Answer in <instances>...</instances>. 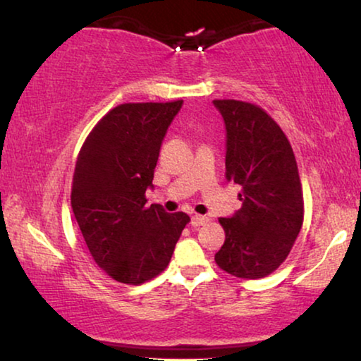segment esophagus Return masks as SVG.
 <instances>
[{
  "label": "esophagus",
  "instance_id": "1",
  "mask_svg": "<svg viewBox=\"0 0 361 361\" xmlns=\"http://www.w3.org/2000/svg\"><path fill=\"white\" fill-rule=\"evenodd\" d=\"M190 224H192V226H200V225H205V224H209V216H204V215H194V216H192Z\"/></svg>",
  "mask_w": 361,
  "mask_h": 361
}]
</instances>
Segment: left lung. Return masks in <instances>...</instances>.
<instances>
[{
	"label": "left lung",
	"mask_w": 361,
	"mask_h": 361,
	"mask_svg": "<svg viewBox=\"0 0 361 361\" xmlns=\"http://www.w3.org/2000/svg\"><path fill=\"white\" fill-rule=\"evenodd\" d=\"M226 130L225 177L241 187V209L220 219L225 243L216 264L241 279H259L288 258L304 221V197L293 147L263 108L214 100Z\"/></svg>",
	"instance_id": "left-lung-1"
}]
</instances>
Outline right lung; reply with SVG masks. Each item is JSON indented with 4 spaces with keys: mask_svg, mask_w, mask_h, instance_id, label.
<instances>
[{
    "mask_svg": "<svg viewBox=\"0 0 361 361\" xmlns=\"http://www.w3.org/2000/svg\"><path fill=\"white\" fill-rule=\"evenodd\" d=\"M167 103H123L106 113L78 152L71 204L92 258L118 283L142 284L167 268L184 212L146 207L167 128L182 108Z\"/></svg>",
    "mask_w": 361,
    "mask_h": 361,
    "instance_id": "obj_1",
    "label": "right lung"
}]
</instances>
